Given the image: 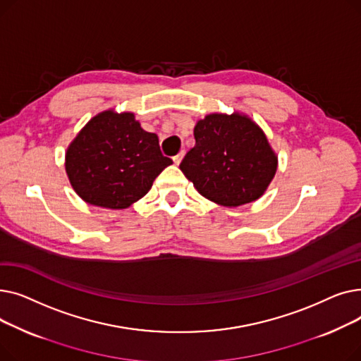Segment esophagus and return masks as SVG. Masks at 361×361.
<instances>
[{"label": "esophagus", "mask_w": 361, "mask_h": 361, "mask_svg": "<svg viewBox=\"0 0 361 361\" xmlns=\"http://www.w3.org/2000/svg\"><path fill=\"white\" fill-rule=\"evenodd\" d=\"M183 158H184V150H181L178 155H176V157L173 158V161H174V164H176V165H180V162H181V159H183Z\"/></svg>", "instance_id": "esophagus-1"}]
</instances>
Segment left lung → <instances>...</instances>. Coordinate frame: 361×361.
I'll return each instance as SVG.
<instances>
[{"mask_svg":"<svg viewBox=\"0 0 361 361\" xmlns=\"http://www.w3.org/2000/svg\"><path fill=\"white\" fill-rule=\"evenodd\" d=\"M195 140L180 169L202 196L222 206L259 199L276 173L264 133L240 114L204 117L195 127Z\"/></svg>","mask_w":361,"mask_h":361,"instance_id":"obj_1","label":"left lung"}]
</instances>
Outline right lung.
Wrapping results in <instances>:
<instances>
[{
  "mask_svg": "<svg viewBox=\"0 0 361 361\" xmlns=\"http://www.w3.org/2000/svg\"><path fill=\"white\" fill-rule=\"evenodd\" d=\"M171 164L162 155L158 136L145 131L130 112L98 114L66 154V171L75 193L109 209H124L143 197Z\"/></svg>",
  "mask_w": 361,
  "mask_h": 361,
  "instance_id": "add662e5",
  "label": "right lung"
}]
</instances>
